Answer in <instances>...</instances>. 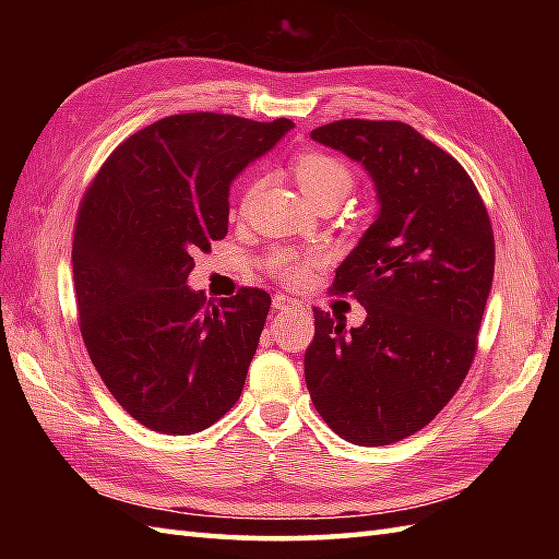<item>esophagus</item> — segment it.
Listing matches in <instances>:
<instances>
[{
  "mask_svg": "<svg viewBox=\"0 0 559 559\" xmlns=\"http://www.w3.org/2000/svg\"><path fill=\"white\" fill-rule=\"evenodd\" d=\"M273 310L276 312H302L305 307L298 300L286 298V295H276V298H273Z\"/></svg>",
  "mask_w": 559,
  "mask_h": 559,
  "instance_id": "1",
  "label": "esophagus"
}]
</instances>
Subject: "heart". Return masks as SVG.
<instances>
[{"instance_id":"1","label":"heart","mask_w":559,"mask_h":559,"mask_svg":"<svg viewBox=\"0 0 559 559\" xmlns=\"http://www.w3.org/2000/svg\"><path fill=\"white\" fill-rule=\"evenodd\" d=\"M290 168L310 201L329 194L343 199L353 189L350 168L336 156H331V153L305 151L293 158ZM319 264H322V254L319 252H278L271 257V269L286 281H300Z\"/></svg>"}]
</instances>
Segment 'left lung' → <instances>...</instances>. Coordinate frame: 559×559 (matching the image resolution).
<instances>
[{
    "instance_id": "left-lung-1",
    "label": "left lung",
    "mask_w": 559,
    "mask_h": 559,
    "mask_svg": "<svg viewBox=\"0 0 559 559\" xmlns=\"http://www.w3.org/2000/svg\"><path fill=\"white\" fill-rule=\"evenodd\" d=\"M312 139L370 173L379 213L331 293L365 307L343 331L314 307L305 382L346 442L384 447L423 430L466 379L495 273L488 209L461 163L411 124L338 120Z\"/></svg>"
}]
</instances>
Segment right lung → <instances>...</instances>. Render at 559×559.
Instances as JSON below:
<instances>
[{"label": "right lung", "instance_id": "obj_1", "mask_svg": "<svg viewBox=\"0 0 559 559\" xmlns=\"http://www.w3.org/2000/svg\"><path fill=\"white\" fill-rule=\"evenodd\" d=\"M295 124L170 115L117 146L79 206V329L117 403L163 435H194L242 394L271 295L218 305L187 288L194 252L228 235V189Z\"/></svg>", "mask_w": 559, "mask_h": 559}]
</instances>
